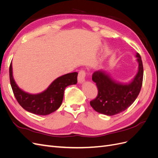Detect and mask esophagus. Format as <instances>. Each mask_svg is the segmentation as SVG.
Returning a JSON list of instances; mask_svg holds the SVG:
<instances>
[{"label": "esophagus", "instance_id": "esophagus-1", "mask_svg": "<svg viewBox=\"0 0 158 158\" xmlns=\"http://www.w3.org/2000/svg\"><path fill=\"white\" fill-rule=\"evenodd\" d=\"M85 72L84 70H80L78 76V82L79 84H82L85 82Z\"/></svg>", "mask_w": 158, "mask_h": 158}]
</instances>
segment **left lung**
Masks as SVG:
<instances>
[{"instance_id":"obj_1","label":"left lung","mask_w":158,"mask_h":158,"mask_svg":"<svg viewBox=\"0 0 158 158\" xmlns=\"http://www.w3.org/2000/svg\"><path fill=\"white\" fill-rule=\"evenodd\" d=\"M138 71L128 83L114 80L109 72L100 70L95 72L92 80L98 89L97 98L90 102L95 111L107 116L120 113L130 107L139 94L143 80V64L140 55L136 52Z\"/></svg>"}]
</instances>
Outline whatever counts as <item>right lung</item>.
<instances>
[{"label": "right lung", "mask_w": 158, "mask_h": 158, "mask_svg": "<svg viewBox=\"0 0 158 158\" xmlns=\"http://www.w3.org/2000/svg\"><path fill=\"white\" fill-rule=\"evenodd\" d=\"M9 70L11 87L18 102L27 111L39 115H47L58 109L63 102L65 88L77 84L78 73H68L52 81L44 92L30 94L17 85L13 76L12 63Z\"/></svg>", "instance_id": "right-lung-1"}]
</instances>
